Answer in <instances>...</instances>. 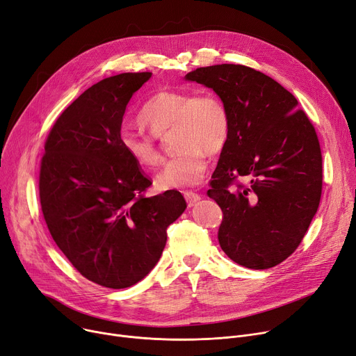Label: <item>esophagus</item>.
I'll return each mask as SVG.
<instances>
[{"instance_id": "34e87169", "label": "esophagus", "mask_w": 356, "mask_h": 356, "mask_svg": "<svg viewBox=\"0 0 356 356\" xmlns=\"http://www.w3.org/2000/svg\"><path fill=\"white\" fill-rule=\"evenodd\" d=\"M184 197H185V200H186V204L190 205V207L195 205V204L201 200V195H198V194H195V193H185Z\"/></svg>"}]
</instances>
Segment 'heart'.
I'll use <instances>...</instances> for the list:
<instances>
[{
    "mask_svg": "<svg viewBox=\"0 0 356 356\" xmlns=\"http://www.w3.org/2000/svg\"><path fill=\"white\" fill-rule=\"evenodd\" d=\"M139 122L156 138L177 129V148L182 154L165 163L156 177L161 190H184L198 185L208 168V155L220 154L229 136V113L222 100L211 93L159 90L145 103ZM122 151L142 168L161 162L155 138L129 128L119 134Z\"/></svg>",
    "mask_w": 356,
    "mask_h": 356,
    "instance_id": "b5f03b06",
    "label": "heart"
}]
</instances>
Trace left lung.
<instances>
[{"label": "left lung", "mask_w": 356, "mask_h": 356, "mask_svg": "<svg viewBox=\"0 0 356 356\" xmlns=\"http://www.w3.org/2000/svg\"><path fill=\"white\" fill-rule=\"evenodd\" d=\"M213 89L229 113V136L208 197L222 211L218 241L240 266L264 270L295 252L322 195V154L298 100L271 77L241 65L185 76ZM238 176L245 186L232 185Z\"/></svg>", "instance_id": "obj_1"}]
</instances>
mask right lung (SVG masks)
<instances>
[{"label":"right lung","instance_id":"right-lung-1","mask_svg":"<svg viewBox=\"0 0 356 356\" xmlns=\"http://www.w3.org/2000/svg\"><path fill=\"white\" fill-rule=\"evenodd\" d=\"M152 73H122L83 92L44 145L40 202L49 232L81 276L109 289L136 284L155 267L166 228L186 208L175 190L145 197L152 181L120 148L134 93Z\"/></svg>","mask_w":356,"mask_h":356}]
</instances>
